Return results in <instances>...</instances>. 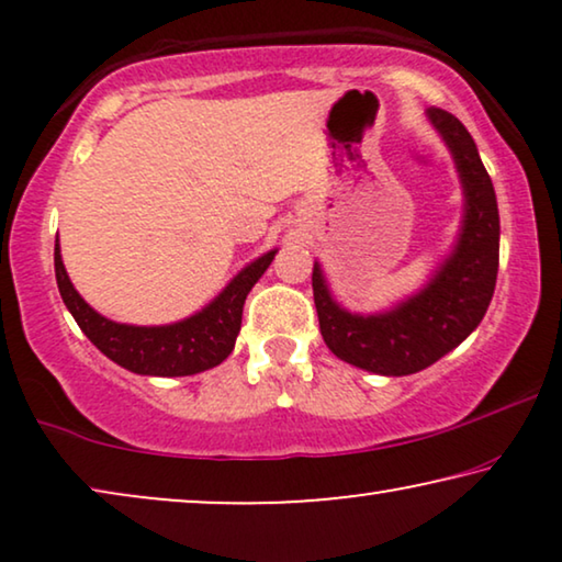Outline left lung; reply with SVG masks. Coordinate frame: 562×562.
<instances>
[{
    "label": "left lung",
    "mask_w": 562,
    "mask_h": 562,
    "mask_svg": "<svg viewBox=\"0 0 562 562\" xmlns=\"http://www.w3.org/2000/svg\"><path fill=\"white\" fill-rule=\"evenodd\" d=\"M429 125L448 145L463 189V220L452 250L425 286L383 312H350L329 291L314 260L312 289L319 333L345 363L379 375L425 371L456 350L486 314L498 273V206L494 183L463 122L445 110H427Z\"/></svg>",
    "instance_id": "8db88e82"
}]
</instances>
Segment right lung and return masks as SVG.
Segmentation results:
<instances>
[{"label":"right lung","instance_id":"right-lung-1","mask_svg":"<svg viewBox=\"0 0 562 562\" xmlns=\"http://www.w3.org/2000/svg\"><path fill=\"white\" fill-rule=\"evenodd\" d=\"M279 250H268L250 260L210 304L171 325H125L106 319L83 302L68 279L60 245L56 243V281L66 310L74 314L81 333L114 363L137 375H194L220 366L235 348L243 322V304Z\"/></svg>","mask_w":562,"mask_h":562}]
</instances>
